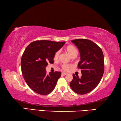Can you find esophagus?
<instances>
[{
	"mask_svg": "<svg viewBox=\"0 0 121 121\" xmlns=\"http://www.w3.org/2000/svg\"><path fill=\"white\" fill-rule=\"evenodd\" d=\"M66 74H66V73H62V76H65V75H66Z\"/></svg>",
	"mask_w": 121,
	"mask_h": 121,
	"instance_id": "1",
	"label": "esophagus"
}]
</instances>
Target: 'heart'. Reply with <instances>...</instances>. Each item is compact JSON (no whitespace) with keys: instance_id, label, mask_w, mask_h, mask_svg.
Returning <instances> with one entry per match:
<instances>
[{"instance_id":"1","label":"heart","mask_w":121,"mask_h":121,"mask_svg":"<svg viewBox=\"0 0 121 121\" xmlns=\"http://www.w3.org/2000/svg\"><path fill=\"white\" fill-rule=\"evenodd\" d=\"M65 50L67 52L69 55L70 56L71 58H75L78 56V50L73 45H68L65 48ZM59 55V51H56L55 52V55L53 56V59L55 60H56L58 59ZM73 68V65H62V69L63 71H68L70 70L71 68Z\"/></svg>"}]
</instances>
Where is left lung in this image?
Returning <instances> with one entry per match:
<instances>
[{"label":"left lung","instance_id":"obj_1","mask_svg":"<svg viewBox=\"0 0 121 121\" xmlns=\"http://www.w3.org/2000/svg\"><path fill=\"white\" fill-rule=\"evenodd\" d=\"M79 49L81 61L78 68L82 75L73 74L70 87L76 93L84 95L91 92L100 83L104 73V56L101 49L91 40L77 39L72 40Z\"/></svg>","mask_w":121,"mask_h":121}]
</instances>
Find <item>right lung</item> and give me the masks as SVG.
<instances>
[{"instance_id": "add662e5", "label": "right lung", "mask_w": 121, "mask_h": 121, "mask_svg": "<svg viewBox=\"0 0 121 121\" xmlns=\"http://www.w3.org/2000/svg\"><path fill=\"white\" fill-rule=\"evenodd\" d=\"M65 42L37 40L31 43L24 51L21 58V70L27 85L36 93L46 95L55 89L60 72L46 73L48 63H53V56L63 47Z\"/></svg>"}]
</instances>
